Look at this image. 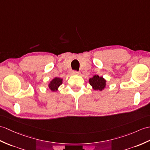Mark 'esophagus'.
<instances>
[{
  "instance_id": "1",
  "label": "esophagus",
  "mask_w": 150,
  "mask_h": 150,
  "mask_svg": "<svg viewBox=\"0 0 150 150\" xmlns=\"http://www.w3.org/2000/svg\"><path fill=\"white\" fill-rule=\"evenodd\" d=\"M71 74L72 75H78V74H79V72L76 71H72L71 72Z\"/></svg>"
}]
</instances>
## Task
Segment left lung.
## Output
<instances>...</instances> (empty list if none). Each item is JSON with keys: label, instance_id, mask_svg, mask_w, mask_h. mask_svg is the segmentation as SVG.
I'll return each mask as SVG.
<instances>
[{"label": "left lung", "instance_id": "8db88e82", "mask_svg": "<svg viewBox=\"0 0 150 150\" xmlns=\"http://www.w3.org/2000/svg\"><path fill=\"white\" fill-rule=\"evenodd\" d=\"M107 81L103 76H99L98 75H94L92 78L89 79V84L95 91H102L105 88Z\"/></svg>", "mask_w": 150, "mask_h": 150}]
</instances>
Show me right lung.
<instances>
[{
    "instance_id": "right-lung-1",
    "label": "right lung",
    "mask_w": 150,
    "mask_h": 150,
    "mask_svg": "<svg viewBox=\"0 0 150 150\" xmlns=\"http://www.w3.org/2000/svg\"><path fill=\"white\" fill-rule=\"evenodd\" d=\"M63 79L59 77H55L49 82L48 84V88L50 89L52 92H56L58 91L59 86L62 83Z\"/></svg>"
}]
</instances>
